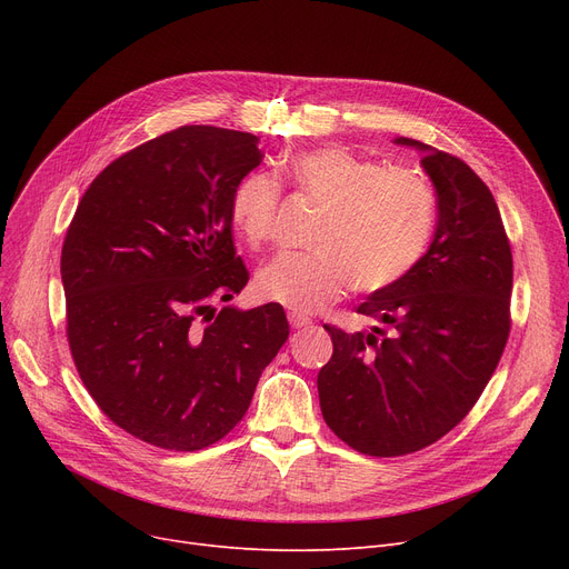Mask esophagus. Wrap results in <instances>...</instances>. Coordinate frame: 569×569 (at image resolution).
<instances>
[{"instance_id":"obj_1","label":"esophagus","mask_w":569,"mask_h":569,"mask_svg":"<svg viewBox=\"0 0 569 569\" xmlns=\"http://www.w3.org/2000/svg\"><path fill=\"white\" fill-rule=\"evenodd\" d=\"M288 322H290L292 330H307V327L311 325V318H307V316H302V313H297V311H290V313H288Z\"/></svg>"}]
</instances>
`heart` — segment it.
I'll list each match as a JSON object with an SVG mask.
<instances>
[{
	"instance_id": "b5f03b06",
	"label": "heart",
	"mask_w": 569,
	"mask_h": 569,
	"mask_svg": "<svg viewBox=\"0 0 569 569\" xmlns=\"http://www.w3.org/2000/svg\"><path fill=\"white\" fill-rule=\"evenodd\" d=\"M297 193L322 209L309 253H279L267 262L256 290L267 302L313 313L341 300L348 288L380 292L417 267L436 230L438 200L429 179L410 168L330 144L286 159ZM281 187L274 177L249 172L230 196V223L239 239L260 249L274 234Z\"/></svg>"
}]
</instances>
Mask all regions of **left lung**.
Instances as JSON below:
<instances>
[{
  "label": "left lung",
  "instance_id": "left-lung-1",
  "mask_svg": "<svg viewBox=\"0 0 569 569\" xmlns=\"http://www.w3.org/2000/svg\"><path fill=\"white\" fill-rule=\"evenodd\" d=\"M438 193L436 237L412 272L369 295L373 330L325 325L335 352L320 410L352 450L403 457L450 433L482 397L510 337L512 249L489 187L461 159L410 138Z\"/></svg>",
  "mask_w": 569,
  "mask_h": 569
}]
</instances>
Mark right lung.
Instances as JSON below:
<instances>
[{"mask_svg":"<svg viewBox=\"0 0 569 569\" xmlns=\"http://www.w3.org/2000/svg\"><path fill=\"white\" fill-rule=\"evenodd\" d=\"M258 140L204 124L147 140L97 174L64 237L78 376L119 429L161 450L232 431L288 339L281 305L212 307L249 281L230 196L260 166Z\"/></svg>","mask_w":569,"mask_h":569,"instance_id":"right-lung-1","label":"right lung"}]
</instances>
